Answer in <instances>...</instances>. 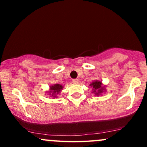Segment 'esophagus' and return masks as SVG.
Listing matches in <instances>:
<instances>
[{"label": "esophagus", "instance_id": "obj_1", "mask_svg": "<svg viewBox=\"0 0 147 147\" xmlns=\"http://www.w3.org/2000/svg\"><path fill=\"white\" fill-rule=\"evenodd\" d=\"M79 79H72V82L73 84H78L79 83Z\"/></svg>", "mask_w": 147, "mask_h": 147}]
</instances>
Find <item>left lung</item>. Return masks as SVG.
<instances>
[{"label":"left lung","mask_w":147,"mask_h":147,"mask_svg":"<svg viewBox=\"0 0 147 147\" xmlns=\"http://www.w3.org/2000/svg\"><path fill=\"white\" fill-rule=\"evenodd\" d=\"M90 86L92 87V90H93L92 92L97 96L101 95L102 92L105 91V88L104 86H102V83L100 81H94L90 84Z\"/></svg>","instance_id":"1"}]
</instances>
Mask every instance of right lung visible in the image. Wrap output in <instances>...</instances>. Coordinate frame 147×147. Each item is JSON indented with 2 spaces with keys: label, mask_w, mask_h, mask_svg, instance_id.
<instances>
[{
  "label": "right lung",
  "mask_w": 147,
  "mask_h": 147,
  "mask_svg": "<svg viewBox=\"0 0 147 147\" xmlns=\"http://www.w3.org/2000/svg\"><path fill=\"white\" fill-rule=\"evenodd\" d=\"M63 86H62V85L61 84H54L50 86V90L48 91L49 95H50V97H57V95L59 93H60V92L63 89Z\"/></svg>",
  "instance_id": "right-lung-1"
}]
</instances>
